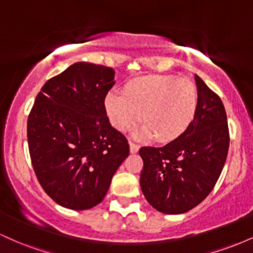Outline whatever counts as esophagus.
Here are the masks:
<instances>
[{
    "mask_svg": "<svg viewBox=\"0 0 253 253\" xmlns=\"http://www.w3.org/2000/svg\"><path fill=\"white\" fill-rule=\"evenodd\" d=\"M139 145H136L134 143H132V141H129V151L130 153H136L139 151Z\"/></svg>",
    "mask_w": 253,
    "mask_h": 253,
    "instance_id": "1",
    "label": "esophagus"
}]
</instances>
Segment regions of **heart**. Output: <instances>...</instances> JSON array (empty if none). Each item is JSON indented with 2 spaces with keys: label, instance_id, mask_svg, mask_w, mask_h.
<instances>
[{
  "label": "heart",
  "instance_id": "1",
  "mask_svg": "<svg viewBox=\"0 0 253 253\" xmlns=\"http://www.w3.org/2000/svg\"><path fill=\"white\" fill-rule=\"evenodd\" d=\"M106 112L110 124L125 132L141 120L145 125L136 135L155 134L159 141L181 135L194 120L197 109L195 84L187 78L153 75L130 81L123 95H107Z\"/></svg>",
  "mask_w": 253,
  "mask_h": 253
}]
</instances>
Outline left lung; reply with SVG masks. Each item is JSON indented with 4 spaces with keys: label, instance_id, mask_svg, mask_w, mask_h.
Segmentation results:
<instances>
[{
    "label": "left lung",
    "instance_id": "8db88e82",
    "mask_svg": "<svg viewBox=\"0 0 253 253\" xmlns=\"http://www.w3.org/2000/svg\"><path fill=\"white\" fill-rule=\"evenodd\" d=\"M195 82L197 109L188 128L164 146L139 150L144 162L141 191L164 214H182L200 205L213 190L227 158L225 107L197 75Z\"/></svg>",
    "mask_w": 253,
    "mask_h": 253
}]
</instances>
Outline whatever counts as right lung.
Masks as SVG:
<instances>
[{
    "instance_id": "obj_1",
    "label": "right lung",
    "mask_w": 253,
    "mask_h": 253,
    "mask_svg": "<svg viewBox=\"0 0 253 253\" xmlns=\"http://www.w3.org/2000/svg\"><path fill=\"white\" fill-rule=\"evenodd\" d=\"M114 75L112 68L75 63L43 84L28 117L38 181L69 210H89L102 201L129 155L126 136L112 127L104 108Z\"/></svg>"
}]
</instances>
